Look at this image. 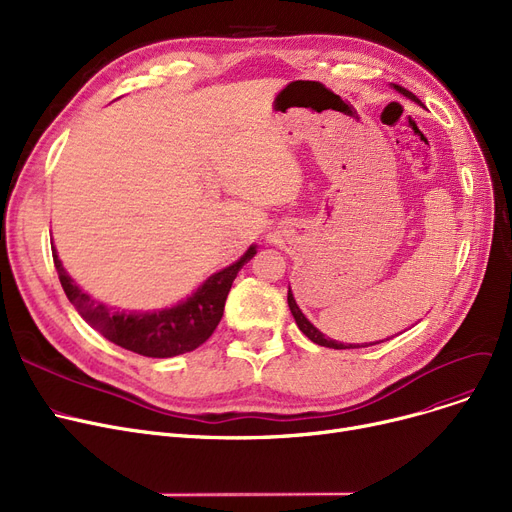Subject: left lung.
Listing matches in <instances>:
<instances>
[{
	"label": "left lung",
	"mask_w": 512,
	"mask_h": 512,
	"mask_svg": "<svg viewBox=\"0 0 512 512\" xmlns=\"http://www.w3.org/2000/svg\"><path fill=\"white\" fill-rule=\"evenodd\" d=\"M398 93H402L405 97H409V99H413V101H417L415 99V95L413 93H409L407 89H402V87H398V85H392ZM288 307H290V313H292V317H294V321H297V326H299V330L311 340V342H315V344H319V346H328V348H363V346H373V344H380V342H384V340H378V342H365V344H344V342H338V340H332V338H328L326 334H321L311 321L305 317V313L299 309V305H297V301H294V294H292V290H290V286H288ZM388 340V338H386Z\"/></svg>",
	"instance_id": "1"
}]
</instances>
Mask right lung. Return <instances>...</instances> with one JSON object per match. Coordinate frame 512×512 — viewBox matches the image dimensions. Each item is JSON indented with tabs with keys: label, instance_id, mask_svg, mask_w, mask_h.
<instances>
[{
	"label": "right lung",
	"instance_id": "right-lung-1",
	"mask_svg": "<svg viewBox=\"0 0 512 512\" xmlns=\"http://www.w3.org/2000/svg\"><path fill=\"white\" fill-rule=\"evenodd\" d=\"M51 253L68 301L93 330L126 351L168 359L195 351L218 328L232 282L240 267L255 257L257 245H251L232 265L211 274L191 297L157 311H120L93 299L68 276L56 247H51Z\"/></svg>",
	"mask_w": 512,
	"mask_h": 512
}]
</instances>
